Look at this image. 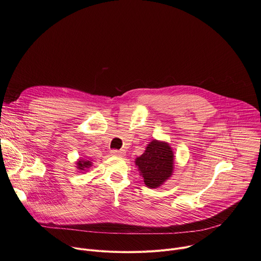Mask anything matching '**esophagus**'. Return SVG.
<instances>
[{
	"mask_svg": "<svg viewBox=\"0 0 261 261\" xmlns=\"http://www.w3.org/2000/svg\"><path fill=\"white\" fill-rule=\"evenodd\" d=\"M110 153L115 157H123L125 155V151L123 150H113Z\"/></svg>",
	"mask_w": 261,
	"mask_h": 261,
	"instance_id": "esophagus-1",
	"label": "esophagus"
}]
</instances>
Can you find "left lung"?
Here are the masks:
<instances>
[{
  "mask_svg": "<svg viewBox=\"0 0 261 261\" xmlns=\"http://www.w3.org/2000/svg\"><path fill=\"white\" fill-rule=\"evenodd\" d=\"M135 165L147 188L156 189L173 173L174 154L168 142L153 139L143 154L135 159Z\"/></svg>",
  "mask_w": 261,
  "mask_h": 261,
  "instance_id": "8db88e82",
  "label": "left lung"
}]
</instances>
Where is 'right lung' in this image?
Here are the masks:
<instances>
[{"label": "right lung", "mask_w": 261, "mask_h": 261, "mask_svg": "<svg viewBox=\"0 0 261 261\" xmlns=\"http://www.w3.org/2000/svg\"><path fill=\"white\" fill-rule=\"evenodd\" d=\"M76 168L79 170H81L82 172L83 171H87L90 167L93 166V162L92 160H87V159H84V158H80L77 161H76Z\"/></svg>", "instance_id": "1"}]
</instances>
